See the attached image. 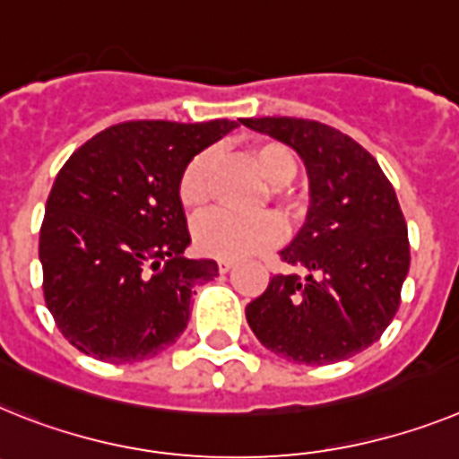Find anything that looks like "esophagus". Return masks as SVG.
Here are the masks:
<instances>
[{
  "mask_svg": "<svg viewBox=\"0 0 459 459\" xmlns=\"http://www.w3.org/2000/svg\"><path fill=\"white\" fill-rule=\"evenodd\" d=\"M232 267H234L232 260H218V269H221V273H227Z\"/></svg>",
  "mask_w": 459,
  "mask_h": 459,
  "instance_id": "obj_1",
  "label": "esophagus"
}]
</instances>
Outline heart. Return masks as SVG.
Here are the masks:
<instances>
[{"mask_svg":"<svg viewBox=\"0 0 459 459\" xmlns=\"http://www.w3.org/2000/svg\"><path fill=\"white\" fill-rule=\"evenodd\" d=\"M250 162L255 164L264 178L272 186H285L292 181L297 171L295 155L288 146L278 141H260L248 151ZM211 158L209 151L197 152L190 162L183 167L178 176V202L190 213L199 211L209 204V176H211ZM283 237V222L273 213H255V215H234L218 211L195 225V246L199 253L209 257H221V260H241L253 253L269 248Z\"/></svg>","mask_w":459,"mask_h":459,"instance_id":"obj_1","label":"heart"}]
</instances>
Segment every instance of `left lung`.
<instances>
[{
    "mask_svg": "<svg viewBox=\"0 0 459 459\" xmlns=\"http://www.w3.org/2000/svg\"><path fill=\"white\" fill-rule=\"evenodd\" d=\"M297 151L308 174L307 222L276 273L246 307L260 343L299 364H332L378 342L399 308L411 250L397 195L358 141L304 117H241Z\"/></svg>",
    "mask_w": 459,
    "mask_h": 459,
    "instance_id": "obj_1",
    "label": "left lung"
}]
</instances>
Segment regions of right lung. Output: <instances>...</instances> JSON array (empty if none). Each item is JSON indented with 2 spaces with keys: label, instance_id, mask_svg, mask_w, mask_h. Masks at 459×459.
Here are the masks:
<instances>
[{
  "label": "right lung",
  "instance_id": "obj_1",
  "mask_svg": "<svg viewBox=\"0 0 459 459\" xmlns=\"http://www.w3.org/2000/svg\"><path fill=\"white\" fill-rule=\"evenodd\" d=\"M234 120H136L95 134L66 160L46 202L43 297L72 346L141 362L183 334L195 283L218 276L190 246L178 176Z\"/></svg>",
  "mask_w": 459,
  "mask_h": 459
}]
</instances>
